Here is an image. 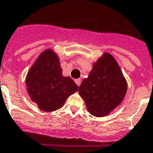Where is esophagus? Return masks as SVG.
I'll return each mask as SVG.
<instances>
[{"label": "esophagus", "instance_id": "1", "mask_svg": "<svg viewBox=\"0 0 153 153\" xmlns=\"http://www.w3.org/2000/svg\"><path fill=\"white\" fill-rule=\"evenodd\" d=\"M74 82H75V83L77 84V86H80V84H81V82H82V80H81V79H75V80H74Z\"/></svg>", "mask_w": 153, "mask_h": 153}]
</instances>
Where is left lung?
I'll use <instances>...</instances> for the list:
<instances>
[{
	"label": "left lung",
	"instance_id": "8db88e82",
	"mask_svg": "<svg viewBox=\"0 0 153 153\" xmlns=\"http://www.w3.org/2000/svg\"><path fill=\"white\" fill-rule=\"evenodd\" d=\"M128 83L117 60L104 52L93 63L88 77L82 80L79 93L89 113L101 117L109 115L121 104L127 92Z\"/></svg>",
	"mask_w": 153,
	"mask_h": 153
}]
</instances>
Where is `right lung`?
I'll return each mask as SVG.
<instances>
[{
  "label": "right lung",
  "instance_id": "add662e5",
  "mask_svg": "<svg viewBox=\"0 0 153 153\" xmlns=\"http://www.w3.org/2000/svg\"><path fill=\"white\" fill-rule=\"evenodd\" d=\"M59 58L52 49L44 50L30 67L25 79L32 102L45 112L55 111L78 91L70 77L62 75Z\"/></svg>",
  "mask_w": 153,
  "mask_h": 153
}]
</instances>
